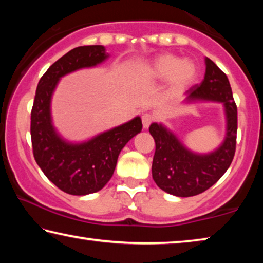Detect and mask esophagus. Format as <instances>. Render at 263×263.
I'll return each instance as SVG.
<instances>
[{
  "label": "esophagus",
  "mask_w": 263,
  "mask_h": 263,
  "mask_svg": "<svg viewBox=\"0 0 263 263\" xmlns=\"http://www.w3.org/2000/svg\"><path fill=\"white\" fill-rule=\"evenodd\" d=\"M141 121H142V126H144V128H148V126L154 121V117L151 114H144L141 116Z\"/></svg>",
  "instance_id": "1"
}]
</instances>
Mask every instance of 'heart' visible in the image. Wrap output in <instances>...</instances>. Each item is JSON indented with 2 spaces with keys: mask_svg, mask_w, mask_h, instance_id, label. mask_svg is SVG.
Masks as SVG:
<instances>
[{
  "mask_svg": "<svg viewBox=\"0 0 263 263\" xmlns=\"http://www.w3.org/2000/svg\"><path fill=\"white\" fill-rule=\"evenodd\" d=\"M197 74L198 68L195 61L181 59L172 53H161L142 65L138 77L147 82L168 80L172 90L183 91L194 83Z\"/></svg>",
  "mask_w": 263,
  "mask_h": 263,
  "instance_id": "1",
  "label": "heart"
}]
</instances>
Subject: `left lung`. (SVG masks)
Returning a JSON list of instances; mask_svg holds the SVG:
<instances>
[{
	"instance_id": "left-lung-1",
	"label": "left lung",
	"mask_w": 263,
	"mask_h": 263,
	"mask_svg": "<svg viewBox=\"0 0 263 263\" xmlns=\"http://www.w3.org/2000/svg\"><path fill=\"white\" fill-rule=\"evenodd\" d=\"M184 102L221 103L226 132L220 146L210 153L201 154L186 148L163 124H151L149 133L155 141L153 180L160 189L177 197L198 195L215 184L232 162L237 144L238 117L232 89L226 74L209 58H205L204 80L185 91Z\"/></svg>"
}]
</instances>
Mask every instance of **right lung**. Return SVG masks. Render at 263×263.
Instances as JSON below:
<instances>
[{"instance_id":"obj_1","label":"right lung","mask_w":263,"mask_h":263,"mask_svg":"<svg viewBox=\"0 0 263 263\" xmlns=\"http://www.w3.org/2000/svg\"><path fill=\"white\" fill-rule=\"evenodd\" d=\"M109 58L105 47H75L57 60L39 80L31 111L33 157L44 174L69 195L96 193L112 176L124 146L141 131L139 116L81 142L62 138L52 122L51 102L59 80L69 73L90 68Z\"/></svg>"}]
</instances>
